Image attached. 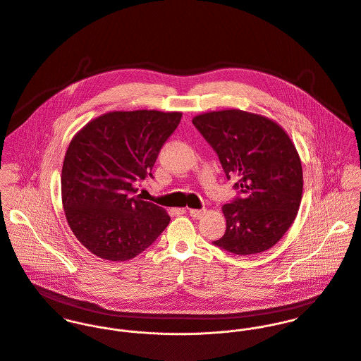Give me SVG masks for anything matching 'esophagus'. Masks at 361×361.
<instances>
[{
    "label": "esophagus",
    "mask_w": 361,
    "mask_h": 361,
    "mask_svg": "<svg viewBox=\"0 0 361 361\" xmlns=\"http://www.w3.org/2000/svg\"><path fill=\"white\" fill-rule=\"evenodd\" d=\"M188 214H190V216H192L194 219H200V217L204 216L205 209H188Z\"/></svg>",
    "instance_id": "esophagus-1"
}]
</instances>
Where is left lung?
Returning <instances> with one entry per match:
<instances>
[{"mask_svg":"<svg viewBox=\"0 0 361 361\" xmlns=\"http://www.w3.org/2000/svg\"><path fill=\"white\" fill-rule=\"evenodd\" d=\"M192 124L214 147L227 180L238 190L223 205L226 231L214 244L237 255L274 247L297 216L302 169L295 146L275 121L243 110L200 114Z\"/></svg>","mask_w":361,"mask_h":361,"instance_id":"left-lung-1","label":"left lung"}]
</instances>
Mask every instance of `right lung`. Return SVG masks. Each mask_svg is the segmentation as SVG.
I'll return each instance as SVG.
<instances>
[{"label": "right lung", "mask_w": 361, "mask_h": 361, "mask_svg": "<svg viewBox=\"0 0 361 361\" xmlns=\"http://www.w3.org/2000/svg\"><path fill=\"white\" fill-rule=\"evenodd\" d=\"M181 113L111 111L87 123L67 149L61 197L68 224L92 254L128 261L150 247L170 216L142 201L135 181L152 177L159 152Z\"/></svg>", "instance_id": "right-lung-1"}]
</instances>
